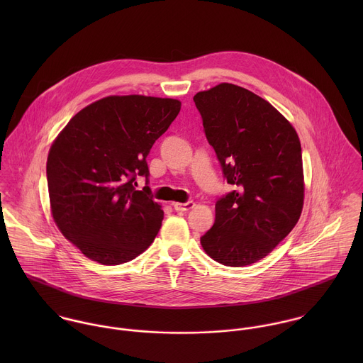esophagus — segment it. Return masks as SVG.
Returning a JSON list of instances; mask_svg holds the SVG:
<instances>
[{
  "instance_id": "34e87169",
  "label": "esophagus",
  "mask_w": 363,
  "mask_h": 363,
  "mask_svg": "<svg viewBox=\"0 0 363 363\" xmlns=\"http://www.w3.org/2000/svg\"><path fill=\"white\" fill-rule=\"evenodd\" d=\"M194 206H196V204H194L193 201H187V203H183V204H182V203H174L173 208H174L176 211H182V212H183V211H189V209L194 208Z\"/></svg>"
}]
</instances>
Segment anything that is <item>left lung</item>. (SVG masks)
<instances>
[{"mask_svg":"<svg viewBox=\"0 0 363 363\" xmlns=\"http://www.w3.org/2000/svg\"><path fill=\"white\" fill-rule=\"evenodd\" d=\"M209 145L235 190L215 204L201 246L211 259L243 267L268 256L299 220L302 148L291 123L256 94L219 84L194 96Z\"/></svg>","mask_w":363,"mask_h":363,"instance_id":"left-lung-1","label":"left lung"}]
</instances>
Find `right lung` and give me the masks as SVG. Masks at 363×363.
<instances>
[{
    "label": "right lung",
    "instance_id": "right-lung-1",
    "mask_svg": "<svg viewBox=\"0 0 363 363\" xmlns=\"http://www.w3.org/2000/svg\"><path fill=\"white\" fill-rule=\"evenodd\" d=\"M182 104L141 95L107 96L77 113L48 157L52 213L61 233L88 259L118 265L154 242L163 211L147 180V156Z\"/></svg>",
    "mask_w": 363,
    "mask_h": 363
}]
</instances>
